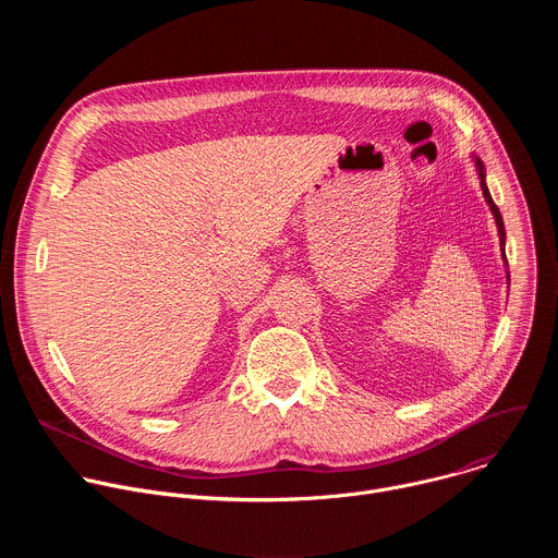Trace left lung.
<instances>
[{"mask_svg": "<svg viewBox=\"0 0 558 558\" xmlns=\"http://www.w3.org/2000/svg\"><path fill=\"white\" fill-rule=\"evenodd\" d=\"M476 161V170H480V181H482V190H484V198H486V203L490 205V209H493V214H495V220H497V227H499V238H501V250L506 247V227H504V218H501V211H499V207L495 205V201H493V196H490V192H488V185H486V172H484V163L480 161V158H474ZM504 258H506V254H504ZM510 280V278H508Z\"/></svg>", "mask_w": 558, "mask_h": 558, "instance_id": "8db88e82", "label": "left lung"}]
</instances>
